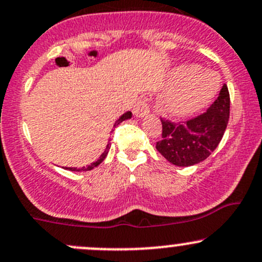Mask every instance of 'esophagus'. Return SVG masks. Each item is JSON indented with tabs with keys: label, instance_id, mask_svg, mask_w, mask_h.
<instances>
[{
	"label": "esophagus",
	"instance_id": "1",
	"mask_svg": "<svg viewBox=\"0 0 262 262\" xmlns=\"http://www.w3.org/2000/svg\"><path fill=\"white\" fill-rule=\"evenodd\" d=\"M148 113H149V103H148L147 99H140L137 101L133 108V114L137 118H143L148 115Z\"/></svg>",
	"mask_w": 262,
	"mask_h": 262
}]
</instances>
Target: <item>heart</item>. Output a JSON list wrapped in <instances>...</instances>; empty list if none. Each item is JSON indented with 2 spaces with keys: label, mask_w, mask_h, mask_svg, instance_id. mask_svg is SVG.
Returning <instances> with one entry per match:
<instances>
[{
  "label": "heart",
  "mask_w": 262,
  "mask_h": 262,
  "mask_svg": "<svg viewBox=\"0 0 262 262\" xmlns=\"http://www.w3.org/2000/svg\"><path fill=\"white\" fill-rule=\"evenodd\" d=\"M180 84L162 98L161 106L172 118H187L211 103L220 89V78L210 70L200 71L196 65H182L170 78Z\"/></svg>",
  "instance_id": "heart-1"
}]
</instances>
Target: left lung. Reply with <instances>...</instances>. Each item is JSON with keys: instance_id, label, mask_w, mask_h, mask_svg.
I'll list each match as a JSON object with an SVG mask.
<instances>
[{"instance_id": "8db88e82", "label": "left lung", "mask_w": 262, "mask_h": 262, "mask_svg": "<svg viewBox=\"0 0 262 262\" xmlns=\"http://www.w3.org/2000/svg\"><path fill=\"white\" fill-rule=\"evenodd\" d=\"M230 118V94L224 85L210 109L183 124L162 120V139L157 150L178 167H189L205 161L224 137Z\"/></svg>"}]
</instances>
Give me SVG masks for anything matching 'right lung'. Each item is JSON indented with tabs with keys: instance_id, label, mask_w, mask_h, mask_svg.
I'll return each mask as SVG.
<instances>
[{
	"instance_id": "right-lung-1",
	"label": "right lung",
	"mask_w": 262,
	"mask_h": 262,
	"mask_svg": "<svg viewBox=\"0 0 262 262\" xmlns=\"http://www.w3.org/2000/svg\"><path fill=\"white\" fill-rule=\"evenodd\" d=\"M130 118H132V113H130V112H126V113H124L123 115H120V117H119V119H118L117 122L114 123V128H115V126L118 125V124H120V123L124 122V120H126V119H130ZM109 149H110V142H108V144H106L105 149H104V152L100 154V157H99V159H98V161L93 162V163L90 164V166H88V167H82V168H73V167H66V169H69V170H74V172H81V170H92L93 168L98 167L99 164H100L101 162H103L104 159H105V157L108 156V153H109Z\"/></svg>"
}]
</instances>
